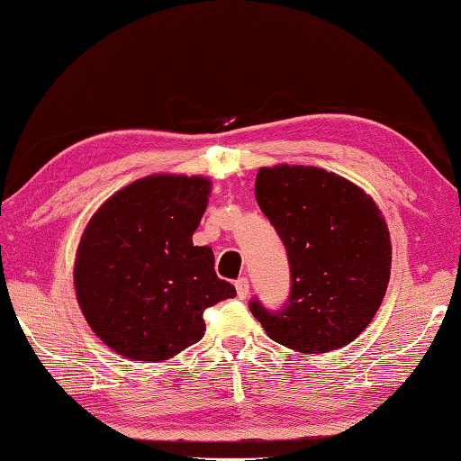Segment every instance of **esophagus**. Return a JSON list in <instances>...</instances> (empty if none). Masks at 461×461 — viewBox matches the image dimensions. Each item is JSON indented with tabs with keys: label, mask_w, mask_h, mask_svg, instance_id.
Wrapping results in <instances>:
<instances>
[{
	"label": "esophagus",
	"mask_w": 461,
	"mask_h": 461,
	"mask_svg": "<svg viewBox=\"0 0 461 461\" xmlns=\"http://www.w3.org/2000/svg\"><path fill=\"white\" fill-rule=\"evenodd\" d=\"M236 290H238V296L240 298H248V294H249V282H248V278H244V276H241V278H238L236 280Z\"/></svg>",
	"instance_id": "esophagus-1"
}]
</instances>
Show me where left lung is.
I'll return each mask as SVG.
<instances>
[{"instance_id":"8db88e82","label":"left lung","mask_w":461,"mask_h":461,"mask_svg":"<svg viewBox=\"0 0 461 461\" xmlns=\"http://www.w3.org/2000/svg\"><path fill=\"white\" fill-rule=\"evenodd\" d=\"M256 199L286 248L290 294L278 311H249L267 337L300 353L353 342L379 311L391 276V240L379 207L353 183L318 167L258 171Z\"/></svg>"}]
</instances>
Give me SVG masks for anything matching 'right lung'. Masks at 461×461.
Wrapping results in <instances>:
<instances>
[{
    "instance_id": "1",
    "label": "right lung",
    "mask_w": 461,
    "mask_h": 461,
    "mask_svg": "<svg viewBox=\"0 0 461 461\" xmlns=\"http://www.w3.org/2000/svg\"><path fill=\"white\" fill-rule=\"evenodd\" d=\"M212 191L203 177L131 183L82 236L74 286L100 340L135 361H165L202 340L209 306L236 296L209 246H194Z\"/></svg>"
}]
</instances>
